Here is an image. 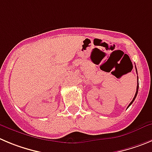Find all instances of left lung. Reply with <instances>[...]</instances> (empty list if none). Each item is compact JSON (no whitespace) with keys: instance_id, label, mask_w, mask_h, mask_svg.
Listing matches in <instances>:
<instances>
[{"instance_id":"1","label":"left lung","mask_w":152,"mask_h":152,"mask_svg":"<svg viewBox=\"0 0 152 152\" xmlns=\"http://www.w3.org/2000/svg\"><path fill=\"white\" fill-rule=\"evenodd\" d=\"M136 71H137V68H136ZM138 90H139V81H138V76H137V91H136V94H135V96H134V99H133V100H132L131 102H130V104H129V106H127V108H128L129 106H130V105L132 104V103H133V102L134 101V100H135V98H136V97H137V93H138Z\"/></svg>"}]
</instances>
